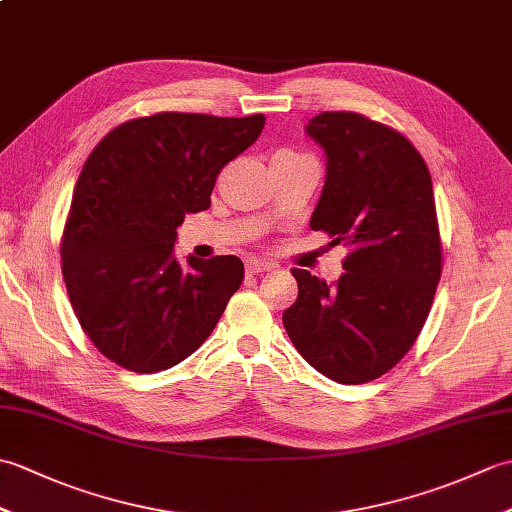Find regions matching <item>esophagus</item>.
Segmentation results:
<instances>
[{"label":"esophagus","mask_w":512,"mask_h":512,"mask_svg":"<svg viewBox=\"0 0 512 512\" xmlns=\"http://www.w3.org/2000/svg\"><path fill=\"white\" fill-rule=\"evenodd\" d=\"M277 266L273 262H262V259H255V257H248L246 259V273L250 275H257V273H270V270H275Z\"/></svg>","instance_id":"1"}]
</instances>
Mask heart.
<instances>
[{
  "instance_id": "1",
  "label": "heart",
  "mask_w": 512,
  "mask_h": 512,
  "mask_svg": "<svg viewBox=\"0 0 512 512\" xmlns=\"http://www.w3.org/2000/svg\"><path fill=\"white\" fill-rule=\"evenodd\" d=\"M275 156H299V154H295V151H288V149H281Z\"/></svg>"
}]
</instances>
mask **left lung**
I'll return each mask as SVG.
<instances>
[{
  "instance_id": "1",
  "label": "left lung",
  "mask_w": 512,
  "mask_h": 512,
  "mask_svg": "<svg viewBox=\"0 0 512 512\" xmlns=\"http://www.w3.org/2000/svg\"><path fill=\"white\" fill-rule=\"evenodd\" d=\"M306 134L328 160L310 228L350 255L332 286L290 270L299 297L284 328L317 372L361 385L389 372L429 317L442 273L433 184L405 136L361 114L323 112Z\"/></svg>"
}]
</instances>
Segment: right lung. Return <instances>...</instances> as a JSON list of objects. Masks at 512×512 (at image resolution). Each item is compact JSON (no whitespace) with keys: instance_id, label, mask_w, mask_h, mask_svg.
<instances>
[{"instance_id":"1","label":"right lung","mask_w":512,"mask_h":512,"mask_svg":"<svg viewBox=\"0 0 512 512\" xmlns=\"http://www.w3.org/2000/svg\"><path fill=\"white\" fill-rule=\"evenodd\" d=\"M264 114L162 112L112 129L76 182L61 259L81 328L138 374L178 365L206 341L242 286L235 255L180 264L184 215L211 206L217 173L262 134Z\"/></svg>"}]
</instances>
